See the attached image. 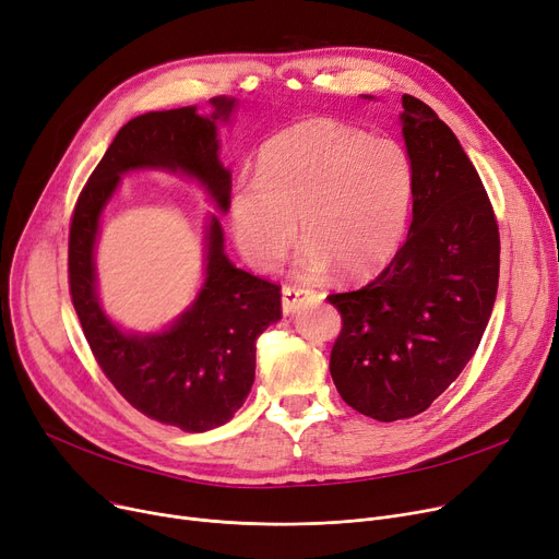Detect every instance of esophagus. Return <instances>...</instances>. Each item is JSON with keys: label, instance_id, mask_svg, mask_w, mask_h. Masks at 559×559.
Segmentation results:
<instances>
[{"label": "esophagus", "instance_id": "1", "mask_svg": "<svg viewBox=\"0 0 559 559\" xmlns=\"http://www.w3.org/2000/svg\"><path fill=\"white\" fill-rule=\"evenodd\" d=\"M310 295H312V292L306 289V287L285 285V287H283V312H285V314L295 312V310L299 308V304H301L306 297H310Z\"/></svg>", "mask_w": 559, "mask_h": 559}]
</instances>
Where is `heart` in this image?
<instances>
[{"label": "heart", "instance_id": "b5f03b06", "mask_svg": "<svg viewBox=\"0 0 559 559\" xmlns=\"http://www.w3.org/2000/svg\"><path fill=\"white\" fill-rule=\"evenodd\" d=\"M415 171L394 140L329 117H308L262 144L255 179L228 199L233 240L251 267L270 272L301 238L299 267L362 281L394 258L413 209Z\"/></svg>", "mask_w": 559, "mask_h": 559}]
</instances>
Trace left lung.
Instances as JSON below:
<instances>
[{
	"mask_svg": "<svg viewBox=\"0 0 559 559\" xmlns=\"http://www.w3.org/2000/svg\"><path fill=\"white\" fill-rule=\"evenodd\" d=\"M401 102L415 171L407 240L376 281L329 297L342 314L333 383L378 421L424 413L474 358L501 264L491 203L460 140L417 97Z\"/></svg>",
	"mask_w": 559,
	"mask_h": 559,
	"instance_id": "left-lung-1",
	"label": "left lung"
}]
</instances>
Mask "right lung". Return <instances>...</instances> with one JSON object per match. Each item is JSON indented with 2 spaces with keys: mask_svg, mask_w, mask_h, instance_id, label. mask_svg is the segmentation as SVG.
Here are the masks:
<instances>
[{
  "mask_svg": "<svg viewBox=\"0 0 559 559\" xmlns=\"http://www.w3.org/2000/svg\"><path fill=\"white\" fill-rule=\"evenodd\" d=\"M144 112L120 129L87 179L70 228V292L83 335L115 390L150 419L186 432L224 426L255 378V340L281 319V289L238 270L224 251L215 213L203 230V283L192 304L160 331H127L99 299L95 251L106 205L131 171L181 174L228 211L230 169L219 160V124L238 99Z\"/></svg>",
  "mask_w": 559,
  "mask_h": 559,
  "instance_id": "1",
  "label": "right lung"
}]
</instances>
